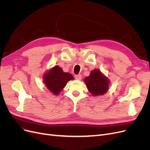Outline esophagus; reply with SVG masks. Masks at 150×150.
I'll list each match as a JSON object with an SVG mask.
<instances>
[{
  "instance_id": "34e87169",
  "label": "esophagus",
  "mask_w": 150,
  "mask_h": 150,
  "mask_svg": "<svg viewBox=\"0 0 150 150\" xmlns=\"http://www.w3.org/2000/svg\"><path fill=\"white\" fill-rule=\"evenodd\" d=\"M74 78L76 79L77 80H81V78H82V76H81V74H77V75H75Z\"/></svg>"
}]
</instances>
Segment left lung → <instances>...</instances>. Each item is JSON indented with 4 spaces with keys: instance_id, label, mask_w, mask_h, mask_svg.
<instances>
[{
    "instance_id": "1",
    "label": "left lung",
    "mask_w": 150,
    "mask_h": 150,
    "mask_svg": "<svg viewBox=\"0 0 150 150\" xmlns=\"http://www.w3.org/2000/svg\"><path fill=\"white\" fill-rule=\"evenodd\" d=\"M84 81L89 92L95 96L103 95L108 89V79L103 76L101 71L98 69L91 72L90 76L86 77Z\"/></svg>"
}]
</instances>
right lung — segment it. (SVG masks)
Returning <instances> with one entry per match:
<instances>
[{"label": "right lung", "instance_id": "obj_1", "mask_svg": "<svg viewBox=\"0 0 150 150\" xmlns=\"http://www.w3.org/2000/svg\"><path fill=\"white\" fill-rule=\"evenodd\" d=\"M73 79L71 74L64 72L61 67L56 66L47 72L44 80L50 91L57 95L64 88L68 81Z\"/></svg>", "mask_w": 150, "mask_h": 150}]
</instances>
